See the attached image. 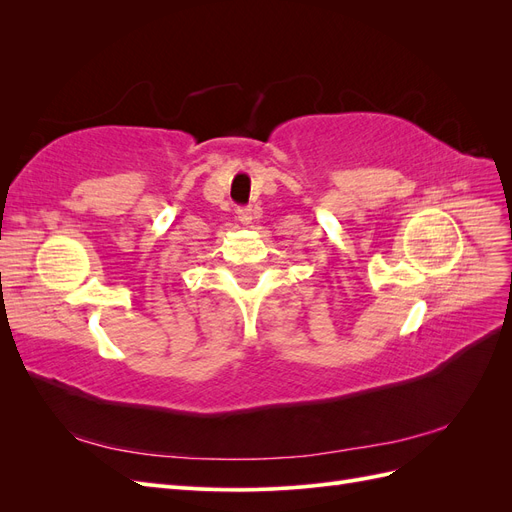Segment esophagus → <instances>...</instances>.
Here are the masks:
<instances>
[{"instance_id": "esophagus-1", "label": "esophagus", "mask_w": 512, "mask_h": 512, "mask_svg": "<svg viewBox=\"0 0 512 512\" xmlns=\"http://www.w3.org/2000/svg\"><path fill=\"white\" fill-rule=\"evenodd\" d=\"M237 220H239L243 226H250L252 220H254V209H250V207L237 209Z\"/></svg>"}]
</instances>
